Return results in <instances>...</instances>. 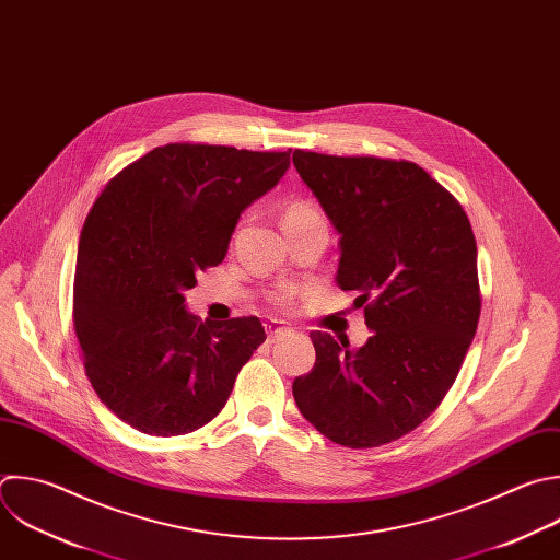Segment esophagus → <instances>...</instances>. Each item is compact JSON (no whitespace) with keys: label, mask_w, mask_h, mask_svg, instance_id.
I'll return each mask as SVG.
<instances>
[{"label":"esophagus","mask_w":560,"mask_h":560,"mask_svg":"<svg viewBox=\"0 0 560 560\" xmlns=\"http://www.w3.org/2000/svg\"><path fill=\"white\" fill-rule=\"evenodd\" d=\"M266 334H268V340H279V338H283V336H288L292 329L290 327H285V325H281V323H277V320H268L266 325Z\"/></svg>","instance_id":"1"}]
</instances>
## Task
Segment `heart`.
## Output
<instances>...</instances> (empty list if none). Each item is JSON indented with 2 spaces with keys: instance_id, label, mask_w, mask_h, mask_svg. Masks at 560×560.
I'll list each match as a JSON object with an SVG mask.
<instances>
[{
  "instance_id": "heart-1",
  "label": "heart",
  "mask_w": 560,
  "mask_h": 560,
  "mask_svg": "<svg viewBox=\"0 0 560 560\" xmlns=\"http://www.w3.org/2000/svg\"><path fill=\"white\" fill-rule=\"evenodd\" d=\"M316 224H325V220L318 213V209L312 207L310 202H292L283 211V229H305ZM292 299H294L292 292H283L275 299V305L279 310H288L292 305Z\"/></svg>"
}]
</instances>
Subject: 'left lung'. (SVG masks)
<instances>
[{"mask_svg":"<svg viewBox=\"0 0 560 560\" xmlns=\"http://www.w3.org/2000/svg\"><path fill=\"white\" fill-rule=\"evenodd\" d=\"M294 166L340 237L336 283L374 331L349 349L320 331L294 378L303 418L347 448L418 429L453 387L477 331V242L462 205L422 166L296 149Z\"/></svg>","mask_w":560,"mask_h":560,"instance_id":"obj_1","label":"left lung"}]
</instances>
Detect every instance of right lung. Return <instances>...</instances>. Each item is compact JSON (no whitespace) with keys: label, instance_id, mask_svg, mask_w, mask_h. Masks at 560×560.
<instances>
[{"label":"right lung","instance_id":"1","mask_svg":"<svg viewBox=\"0 0 560 560\" xmlns=\"http://www.w3.org/2000/svg\"><path fill=\"white\" fill-rule=\"evenodd\" d=\"M292 151L168 142L118 171L77 255L74 331L101 402L131 429L173 438L209 424L266 340L257 316L200 320L182 292L222 264L242 211Z\"/></svg>","mask_w":560,"mask_h":560}]
</instances>
